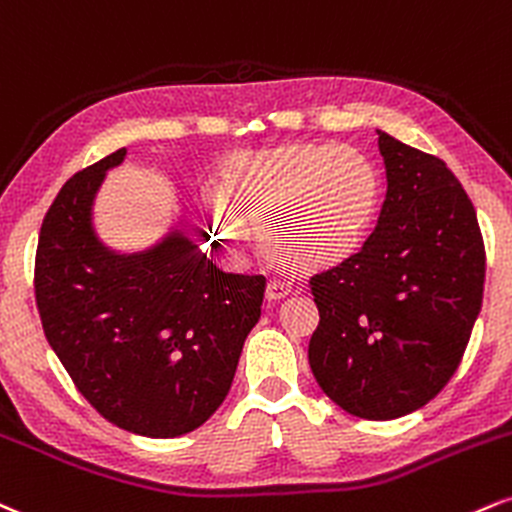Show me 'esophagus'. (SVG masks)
Listing matches in <instances>:
<instances>
[{
    "mask_svg": "<svg viewBox=\"0 0 512 512\" xmlns=\"http://www.w3.org/2000/svg\"><path fill=\"white\" fill-rule=\"evenodd\" d=\"M290 292H292V285L287 280H268V285H266L268 302H278V299L287 297Z\"/></svg>",
    "mask_w": 512,
    "mask_h": 512,
    "instance_id": "1",
    "label": "esophagus"
}]
</instances>
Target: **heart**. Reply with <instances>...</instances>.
<instances>
[{
    "mask_svg": "<svg viewBox=\"0 0 512 512\" xmlns=\"http://www.w3.org/2000/svg\"><path fill=\"white\" fill-rule=\"evenodd\" d=\"M232 210L218 208V239H246L244 215L275 261L323 270L347 261L376 218L381 184L371 162L347 146L287 143L244 160L225 182Z\"/></svg>",
    "mask_w": 512,
    "mask_h": 512,
    "instance_id": "1",
    "label": "heart"
}]
</instances>
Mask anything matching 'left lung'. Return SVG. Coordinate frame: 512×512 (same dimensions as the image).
<instances>
[{
	"instance_id": "left-lung-1",
	"label": "left lung",
	"mask_w": 512,
	"mask_h": 512,
	"mask_svg": "<svg viewBox=\"0 0 512 512\" xmlns=\"http://www.w3.org/2000/svg\"><path fill=\"white\" fill-rule=\"evenodd\" d=\"M388 191L362 251L311 278L318 386L362 419H398L453 378L482 309L486 251L448 165L378 131Z\"/></svg>"
}]
</instances>
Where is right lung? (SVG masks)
<instances>
[{"label": "right lung", "instance_id": "right-lung-1", "mask_svg": "<svg viewBox=\"0 0 512 512\" xmlns=\"http://www.w3.org/2000/svg\"><path fill=\"white\" fill-rule=\"evenodd\" d=\"M114 150L62 186L35 251V304L78 393L119 429L189 434L227 398L246 335L261 318L266 278L222 273L182 232L119 256L90 227Z\"/></svg>", "mask_w": 512, "mask_h": 512}]
</instances>
